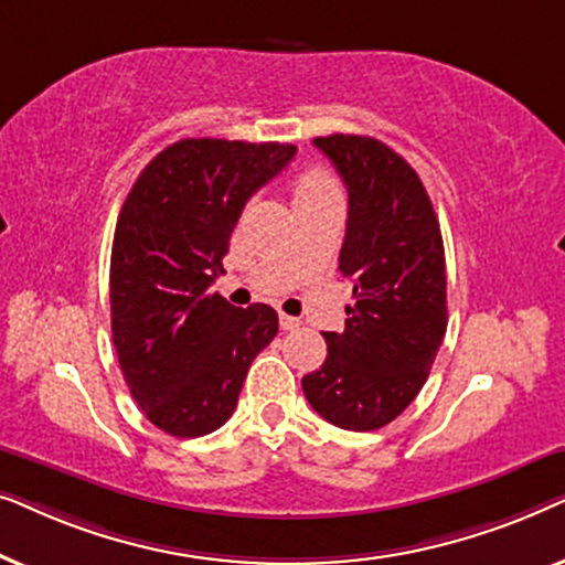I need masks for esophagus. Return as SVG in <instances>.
<instances>
[{
  "label": "esophagus",
  "instance_id": "34e87169",
  "mask_svg": "<svg viewBox=\"0 0 565 565\" xmlns=\"http://www.w3.org/2000/svg\"><path fill=\"white\" fill-rule=\"evenodd\" d=\"M280 327L285 331H292V329L300 327V319H296V316H288V313H280Z\"/></svg>",
  "mask_w": 565,
  "mask_h": 565
}]
</instances>
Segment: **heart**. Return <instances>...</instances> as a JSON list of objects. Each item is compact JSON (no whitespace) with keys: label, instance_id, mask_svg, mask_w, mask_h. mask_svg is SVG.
I'll return each mask as SVG.
<instances>
[{"label":"heart","instance_id":"obj_1","mask_svg":"<svg viewBox=\"0 0 565 565\" xmlns=\"http://www.w3.org/2000/svg\"><path fill=\"white\" fill-rule=\"evenodd\" d=\"M292 195H296L298 203H308V200H319L327 195H337V182L327 169L321 167H306L300 169L292 180Z\"/></svg>","mask_w":565,"mask_h":565}]
</instances>
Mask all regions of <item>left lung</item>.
<instances>
[{
	"instance_id": "obj_1",
	"label": "left lung",
	"mask_w": 565,
	"mask_h": 565,
	"mask_svg": "<svg viewBox=\"0 0 565 565\" xmlns=\"http://www.w3.org/2000/svg\"><path fill=\"white\" fill-rule=\"evenodd\" d=\"M350 195L339 273L352 282L344 331H323L327 360L303 377L313 412L373 431L416 398L447 329L439 221L419 174L370 136L313 138Z\"/></svg>"
}]
</instances>
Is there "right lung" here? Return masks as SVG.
I'll return each mask as SVG.
<instances>
[{
    "label": "right lung",
    "mask_w": 565,
    "mask_h": 565,
    "mask_svg": "<svg viewBox=\"0 0 565 565\" xmlns=\"http://www.w3.org/2000/svg\"><path fill=\"white\" fill-rule=\"evenodd\" d=\"M296 157L292 143L182 138L130 188L110 257L113 344L130 396L172 437H203L234 414L275 308L211 292L246 200Z\"/></svg>",
    "instance_id": "obj_1"
}]
</instances>
